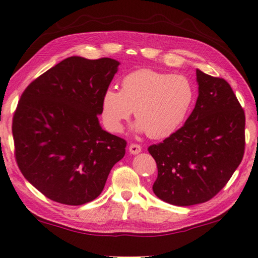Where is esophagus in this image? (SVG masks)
Listing matches in <instances>:
<instances>
[{"label": "esophagus", "mask_w": 258, "mask_h": 258, "mask_svg": "<svg viewBox=\"0 0 258 258\" xmlns=\"http://www.w3.org/2000/svg\"><path fill=\"white\" fill-rule=\"evenodd\" d=\"M128 151H130V154H132V155H138L141 152V147H140L139 145H131L128 147Z\"/></svg>", "instance_id": "1"}]
</instances>
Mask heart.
I'll list each match as a JSON object with an SVG mask.
<instances>
[{"mask_svg": "<svg viewBox=\"0 0 258 258\" xmlns=\"http://www.w3.org/2000/svg\"><path fill=\"white\" fill-rule=\"evenodd\" d=\"M194 101V86L186 77L142 68L124 76L120 91H104L101 116L109 131L120 133L134 110L135 132L164 139L183 124Z\"/></svg>", "mask_w": 258, "mask_h": 258, "instance_id": "heart-1", "label": "heart"}]
</instances>
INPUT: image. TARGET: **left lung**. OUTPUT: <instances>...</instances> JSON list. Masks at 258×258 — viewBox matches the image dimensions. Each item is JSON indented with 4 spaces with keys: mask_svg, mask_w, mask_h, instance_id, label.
<instances>
[{
    "mask_svg": "<svg viewBox=\"0 0 258 258\" xmlns=\"http://www.w3.org/2000/svg\"><path fill=\"white\" fill-rule=\"evenodd\" d=\"M198 98L184 125L149 147L158 167L154 194L175 206L208 202L238 168L244 151V112L229 83L197 69Z\"/></svg>",
    "mask_w": 258,
    "mask_h": 258,
    "instance_id": "1",
    "label": "left lung"
}]
</instances>
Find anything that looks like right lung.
<instances>
[{
  "label": "right lung",
  "mask_w": 258,
  "mask_h": 258,
  "mask_svg": "<svg viewBox=\"0 0 258 258\" xmlns=\"http://www.w3.org/2000/svg\"><path fill=\"white\" fill-rule=\"evenodd\" d=\"M119 64L71 56L21 95L12 123L17 163L26 180L53 202H92L125 155V140L102 130L98 117Z\"/></svg>",
  "instance_id": "add662e5"
}]
</instances>
